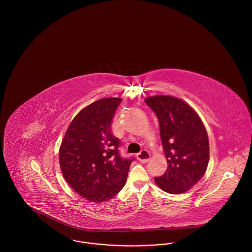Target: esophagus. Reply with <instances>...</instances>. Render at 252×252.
Wrapping results in <instances>:
<instances>
[{"label": "esophagus", "mask_w": 252, "mask_h": 252, "mask_svg": "<svg viewBox=\"0 0 252 252\" xmlns=\"http://www.w3.org/2000/svg\"><path fill=\"white\" fill-rule=\"evenodd\" d=\"M137 158H138L141 162L145 163V162H147V161L150 159V154H149V152L146 151V150H142V151L137 155Z\"/></svg>", "instance_id": "34e87169"}]
</instances>
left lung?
<instances>
[{
	"mask_svg": "<svg viewBox=\"0 0 252 252\" xmlns=\"http://www.w3.org/2000/svg\"><path fill=\"white\" fill-rule=\"evenodd\" d=\"M144 102L156 113L167 170L155 178L164 192H187L202 178L210 158L209 138L194 109L175 96L155 95Z\"/></svg>",
	"mask_w": 252,
	"mask_h": 252,
	"instance_id": "1",
	"label": "left lung"
}]
</instances>
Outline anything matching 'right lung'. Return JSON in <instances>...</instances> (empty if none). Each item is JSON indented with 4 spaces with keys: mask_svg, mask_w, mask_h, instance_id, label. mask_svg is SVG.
<instances>
[{
    "mask_svg": "<svg viewBox=\"0 0 252 252\" xmlns=\"http://www.w3.org/2000/svg\"><path fill=\"white\" fill-rule=\"evenodd\" d=\"M122 100L103 98L81 109L60 144L64 179L73 191L91 202L108 201L120 192L134 160L120 156V141L110 127Z\"/></svg>",
    "mask_w": 252,
    "mask_h": 252,
    "instance_id": "obj_1",
    "label": "right lung"
}]
</instances>
